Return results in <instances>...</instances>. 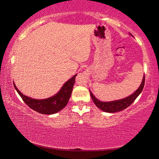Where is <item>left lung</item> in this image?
I'll return each instance as SVG.
<instances>
[{
    "instance_id": "1",
    "label": "left lung",
    "mask_w": 159,
    "mask_h": 159,
    "mask_svg": "<svg viewBox=\"0 0 159 159\" xmlns=\"http://www.w3.org/2000/svg\"><path fill=\"white\" fill-rule=\"evenodd\" d=\"M145 84V76L143 78V81L141 82L140 86L139 87L138 90L135 92L132 93L131 95L128 96L125 98L121 99V100H117V101H109V102H102L100 101L99 100H98L94 95H93V93H91L90 90V96L92 98L93 102L95 104V106L98 108H99L100 109L103 111L105 112L108 113H115L120 111L125 108H127L128 106H129L131 104L133 103L139 95L142 92L143 88H144Z\"/></svg>"
}]
</instances>
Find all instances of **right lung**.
I'll list each match as a JSON object with an SVG mask.
<instances>
[{"instance_id": "1", "label": "right lung", "mask_w": 159, "mask_h": 159, "mask_svg": "<svg viewBox=\"0 0 159 159\" xmlns=\"http://www.w3.org/2000/svg\"><path fill=\"white\" fill-rule=\"evenodd\" d=\"M76 76L77 75L66 82L57 94L46 99H34L26 96L17 89L14 83V86L24 102L32 109L43 114H53L62 110L69 102L75 82Z\"/></svg>"}]
</instances>
